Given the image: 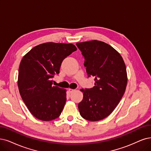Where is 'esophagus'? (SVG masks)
I'll return each instance as SVG.
<instances>
[{
    "label": "esophagus",
    "mask_w": 151,
    "mask_h": 151,
    "mask_svg": "<svg viewBox=\"0 0 151 151\" xmlns=\"http://www.w3.org/2000/svg\"><path fill=\"white\" fill-rule=\"evenodd\" d=\"M68 91L70 93H72L73 91H75V90H73V89H68Z\"/></svg>",
    "instance_id": "1"
}]
</instances>
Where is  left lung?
Wrapping results in <instances>:
<instances>
[{
  "label": "left lung",
  "mask_w": 151,
  "mask_h": 151,
  "mask_svg": "<svg viewBox=\"0 0 151 151\" xmlns=\"http://www.w3.org/2000/svg\"><path fill=\"white\" fill-rule=\"evenodd\" d=\"M76 45L85 58L88 76H94L95 81L94 87L81 90L80 115L88 121L103 119L114 111L125 92L127 78L124 61L114 48L103 42Z\"/></svg>",
  "instance_id": "8db88e82"
}]
</instances>
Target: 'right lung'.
I'll return each instance as SVG.
<instances>
[{"label": "right lung", "mask_w": 151, "mask_h": 151, "mask_svg": "<svg viewBox=\"0 0 151 151\" xmlns=\"http://www.w3.org/2000/svg\"><path fill=\"white\" fill-rule=\"evenodd\" d=\"M77 50L74 45L48 42L33 47L21 60L18 87L32 114L48 121L58 118L66 100V90L52 85L63 60Z\"/></svg>", "instance_id": "obj_1"}]
</instances>
